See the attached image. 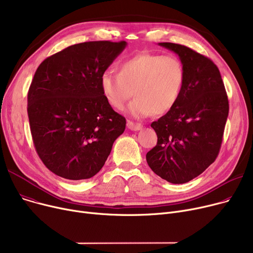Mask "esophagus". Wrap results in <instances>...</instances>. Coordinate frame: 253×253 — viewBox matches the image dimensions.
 Listing matches in <instances>:
<instances>
[{
  "label": "esophagus",
  "mask_w": 253,
  "mask_h": 253,
  "mask_svg": "<svg viewBox=\"0 0 253 253\" xmlns=\"http://www.w3.org/2000/svg\"><path fill=\"white\" fill-rule=\"evenodd\" d=\"M127 127L130 130H132V131H138V130H140L142 128V125L139 124V123H134V122H132V121H128L127 122Z\"/></svg>",
  "instance_id": "1"
}]
</instances>
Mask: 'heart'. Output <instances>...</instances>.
I'll list each match as a JSON object with an SVG mask.
<instances>
[{
  "instance_id": "1",
  "label": "heart",
  "mask_w": 253,
  "mask_h": 253,
  "mask_svg": "<svg viewBox=\"0 0 253 253\" xmlns=\"http://www.w3.org/2000/svg\"><path fill=\"white\" fill-rule=\"evenodd\" d=\"M184 80V66L176 56L140 53L120 64L119 73L103 72L100 86L106 101L119 111L134 95L129 113L141 118L152 113L164 115L173 109Z\"/></svg>"
}]
</instances>
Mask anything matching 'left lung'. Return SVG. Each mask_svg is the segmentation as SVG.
I'll return each mask as SVG.
<instances>
[{
    "label": "left lung",
    "instance_id": "8db88e82",
    "mask_svg": "<svg viewBox=\"0 0 253 253\" xmlns=\"http://www.w3.org/2000/svg\"><path fill=\"white\" fill-rule=\"evenodd\" d=\"M179 56L184 85L175 106L151 124L158 141L147 154L157 175L171 183H184L200 175L218 156L229 100L217 66L193 49L159 43Z\"/></svg>",
    "mask_w": 253,
    "mask_h": 253
}]
</instances>
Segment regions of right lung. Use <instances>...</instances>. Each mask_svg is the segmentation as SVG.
Here are the masks:
<instances>
[{
	"label": "right lung",
	"instance_id": "right-lung-1",
	"mask_svg": "<svg viewBox=\"0 0 253 253\" xmlns=\"http://www.w3.org/2000/svg\"><path fill=\"white\" fill-rule=\"evenodd\" d=\"M126 45H72L37 69L28 93L30 127L40 159L54 174L71 180L94 176L124 132L126 119L106 101L100 77Z\"/></svg>",
	"mask_w": 253,
	"mask_h": 253
}]
</instances>
